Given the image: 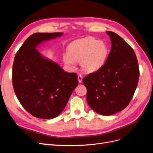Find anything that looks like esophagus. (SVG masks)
<instances>
[{
  "mask_svg": "<svg viewBox=\"0 0 153 153\" xmlns=\"http://www.w3.org/2000/svg\"><path fill=\"white\" fill-rule=\"evenodd\" d=\"M77 79H78V81H79V83H81V82H82V76L81 75V74H79V75L77 76Z\"/></svg>",
  "mask_w": 153,
  "mask_h": 153,
  "instance_id": "obj_1",
  "label": "esophagus"
}]
</instances>
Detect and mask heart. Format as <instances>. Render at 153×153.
Segmentation results:
<instances>
[{
    "label": "heart",
    "mask_w": 153,
    "mask_h": 153,
    "mask_svg": "<svg viewBox=\"0 0 153 153\" xmlns=\"http://www.w3.org/2000/svg\"><path fill=\"white\" fill-rule=\"evenodd\" d=\"M108 55L109 48L105 42L87 37L70 45L68 52L63 56V60L71 68L76 67V62H80L83 71L94 73L104 66Z\"/></svg>",
    "instance_id": "heart-1"
}]
</instances>
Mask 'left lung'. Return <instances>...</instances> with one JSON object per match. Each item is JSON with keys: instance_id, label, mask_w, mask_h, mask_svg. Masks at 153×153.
<instances>
[{"instance_id": "left-lung-1", "label": "left lung", "mask_w": 153, "mask_h": 153, "mask_svg": "<svg viewBox=\"0 0 153 153\" xmlns=\"http://www.w3.org/2000/svg\"><path fill=\"white\" fill-rule=\"evenodd\" d=\"M106 33L111 42L106 62L84 77L82 82L90 107L101 115H111L128 106L137 87L140 71L132 48L117 34Z\"/></svg>"}]
</instances>
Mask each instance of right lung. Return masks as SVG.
Wrapping results in <instances>:
<instances>
[{"label":"right lung","instance_id":"right-lung-1","mask_svg":"<svg viewBox=\"0 0 153 153\" xmlns=\"http://www.w3.org/2000/svg\"><path fill=\"white\" fill-rule=\"evenodd\" d=\"M62 34L34 33L15 57L12 72L15 93L25 110L39 119H51L58 116L78 85L76 73L65 72L35 49L42 42Z\"/></svg>","mask_w":153,"mask_h":153}]
</instances>
